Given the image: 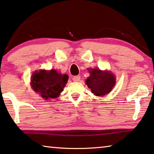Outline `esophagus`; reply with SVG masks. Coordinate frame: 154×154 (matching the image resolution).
Returning <instances> with one entry per match:
<instances>
[{"instance_id": "obj_1", "label": "esophagus", "mask_w": 154, "mask_h": 154, "mask_svg": "<svg viewBox=\"0 0 154 154\" xmlns=\"http://www.w3.org/2000/svg\"><path fill=\"white\" fill-rule=\"evenodd\" d=\"M72 80L74 82H79L80 80V75H75V76L72 78Z\"/></svg>"}]
</instances>
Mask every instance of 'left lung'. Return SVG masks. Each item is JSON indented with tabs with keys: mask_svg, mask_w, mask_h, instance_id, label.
<instances>
[{
	"mask_svg": "<svg viewBox=\"0 0 154 154\" xmlns=\"http://www.w3.org/2000/svg\"><path fill=\"white\" fill-rule=\"evenodd\" d=\"M90 76L86 80L87 87L97 96H104L112 91L116 79L115 75L110 71H102L100 69H88Z\"/></svg>",
	"mask_w": 154,
	"mask_h": 154,
	"instance_id": "obj_1",
	"label": "left lung"
}]
</instances>
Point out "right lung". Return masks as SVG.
Returning a JSON list of instances; mask_svg holds the SVG:
<instances>
[{"label": "right lung", "instance_id": "1", "mask_svg": "<svg viewBox=\"0 0 154 154\" xmlns=\"http://www.w3.org/2000/svg\"><path fill=\"white\" fill-rule=\"evenodd\" d=\"M31 85L34 91L38 93L45 100L59 96L67 84L68 75L58 73L55 69L35 71L31 75Z\"/></svg>", "mask_w": 154, "mask_h": 154}]
</instances>
